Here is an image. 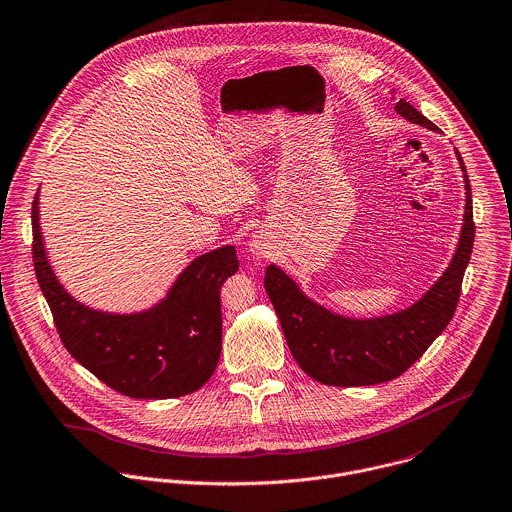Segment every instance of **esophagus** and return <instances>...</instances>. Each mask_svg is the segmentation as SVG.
I'll return each instance as SVG.
<instances>
[{
  "label": "esophagus",
  "instance_id": "esophagus-1",
  "mask_svg": "<svg viewBox=\"0 0 512 512\" xmlns=\"http://www.w3.org/2000/svg\"><path fill=\"white\" fill-rule=\"evenodd\" d=\"M248 246H250V252L256 254V256H266L272 250L266 236H262V234H252Z\"/></svg>",
  "mask_w": 512,
  "mask_h": 512
}]
</instances>
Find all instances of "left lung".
<instances>
[{"label": "left lung", "mask_w": 512, "mask_h": 512, "mask_svg": "<svg viewBox=\"0 0 512 512\" xmlns=\"http://www.w3.org/2000/svg\"><path fill=\"white\" fill-rule=\"evenodd\" d=\"M391 99L395 93L391 91ZM397 115L441 133L411 103L399 99ZM465 180V214L459 244L439 280L411 306L375 318H351L312 300L280 266L266 268L264 288L298 365L316 381L357 387L391 381L407 371L451 322L475 242L473 198L463 157L455 149Z\"/></svg>", "instance_id": "8db88e82"}]
</instances>
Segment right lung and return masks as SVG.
<instances>
[{
  "mask_svg": "<svg viewBox=\"0 0 512 512\" xmlns=\"http://www.w3.org/2000/svg\"><path fill=\"white\" fill-rule=\"evenodd\" d=\"M33 266L67 351L111 389L135 399H171L200 389L222 349L220 288L238 272L232 244L194 258L165 298L119 314L85 306L55 276L39 226V188L31 208Z\"/></svg>",
  "mask_w": 512,
  "mask_h": 512,
  "instance_id": "1",
  "label": "right lung"
}]
</instances>
